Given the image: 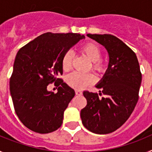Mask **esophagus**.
<instances>
[{"mask_svg":"<svg viewBox=\"0 0 152 152\" xmlns=\"http://www.w3.org/2000/svg\"><path fill=\"white\" fill-rule=\"evenodd\" d=\"M75 94H76V95H81L82 94V92L80 90H76L75 91Z\"/></svg>","mask_w":152,"mask_h":152,"instance_id":"34e87169","label":"esophagus"}]
</instances>
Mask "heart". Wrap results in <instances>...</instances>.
I'll list each match as a JSON object with an SVG mask.
<instances>
[{
	"instance_id": "heart-1",
	"label": "heart",
	"mask_w": 152,
	"mask_h": 152,
	"mask_svg": "<svg viewBox=\"0 0 152 152\" xmlns=\"http://www.w3.org/2000/svg\"><path fill=\"white\" fill-rule=\"evenodd\" d=\"M80 52L84 56L93 62L92 68L96 72L101 73L105 71V64L101 61V51L100 47L96 44L89 42L83 45L80 48ZM73 55L71 51H68L64 54L61 59V66L64 71L68 72L72 68ZM66 81L68 85L75 89H84L90 84H93L95 81V77L94 75H82V74L74 72L67 77Z\"/></svg>"
}]
</instances>
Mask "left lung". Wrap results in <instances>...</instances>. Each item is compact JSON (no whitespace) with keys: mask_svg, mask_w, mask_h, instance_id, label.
Masks as SVG:
<instances>
[{"mask_svg":"<svg viewBox=\"0 0 152 152\" xmlns=\"http://www.w3.org/2000/svg\"><path fill=\"white\" fill-rule=\"evenodd\" d=\"M103 45L109 55L108 68L96 85L106 95L84 91L87 106L80 111L82 123L96 134H108L123 126L133 112L139 100L142 74L135 52L110 34H88Z\"/></svg>","mask_w":152,"mask_h":152,"instance_id":"left-lung-1","label":"left lung"}]
</instances>
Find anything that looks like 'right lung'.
<instances>
[{
    "mask_svg": "<svg viewBox=\"0 0 152 152\" xmlns=\"http://www.w3.org/2000/svg\"><path fill=\"white\" fill-rule=\"evenodd\" d=\"M84 35L46 33L36 37L17 52L10 80V91L17 116L29 129L45 134L61 126L68 103L75 96L73 88L58 78L62 75L64 54ZM55 82L57 93L47 87Z\"/></svg>",
    "mask_w": 152,
    "mask_h": 152,
    "instance_id": "right-lung-1",
    "label": "right lung"
}]
</instances>
